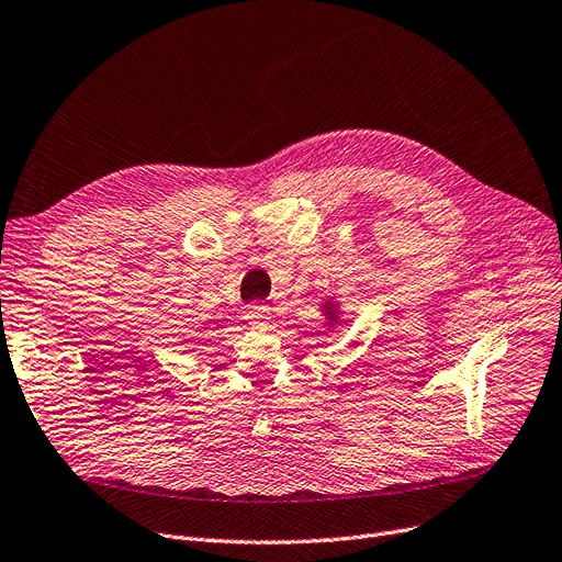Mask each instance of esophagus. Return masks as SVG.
<instances>
[{
    "instance_id": "34e87169",
    "label": "esophagus",
    "mask_w": 562,
    "mask_h": 562,
    "mask_svg": "<svg viewBox=\"0 0 562 562\" xmlns=\"http://www.w3.org/2000/svg\"><path fill=\"white\" fill-rule=\"evenodd\" d=\"M271 314H273L271 307L263 305V303H250V305L246 307V319H248L252 326H257V328L266 326L268 319H271Z\"/></svg>"
}]
</instances>
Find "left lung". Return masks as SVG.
<instances>
[{"label": "left lung", "mask_w": 562, "mask_h": 562, "mask_svg": "<svg viewBox=\"0 0 562 562\" xmlns=\"http://www.w3.org/2000/svg\"><path fill=\"white\" fill-rule=\"evenodd\" d=\"M322 310H324V314H326V324H328V326H337V322H339V310H337V305H335L333 301H326V303L322 305Z\"/></svg>", "instance_id": "1"}]
</instances>
